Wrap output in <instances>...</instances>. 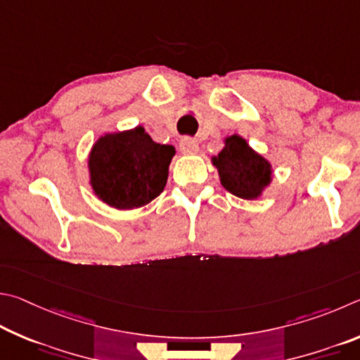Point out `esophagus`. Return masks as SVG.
<instances>
[{
    "label": "esophagus",
    "instance_id": "obj_1",
    "mask_svg": "<svg viewBox=\"0 0 360 360\" xmlns=\"http://www.w3.org/2000/svg\"><path fill=\"white\" fill-rule=\"evenodd\" d=\"M198 150H199L198 142L194 141V139L184 137V139H181V141H180V151H181V153H185V155H194V153H198Z\"/></svg>",
    "mask_w": 360,
    "mask_h": 360
}]
</instances>
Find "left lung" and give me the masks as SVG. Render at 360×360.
<instances>
[{
    "instance_id": "left-lung-1",
    "label": "left lung",
    "mask_w": 360,
    "mask_h": 360,
    "mask_svg": "<svg viewBox=\"0 0 360 360\" xmlns=\"http://www.w3.org/2000/svg\"><path fill=\"white\" fill-rule=\"evenodd\" d=\"M212 162L218 169L221 185L237 198L257 199L272 181L270 162L237 134L224 139V148L212 158Z\"/></svg>"
}]
</instances>
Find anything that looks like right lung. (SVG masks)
Returning <instances> with one entry per match:
<instances>
[{"label":"right lung","mask_w":360,"mask_h":360,"mask_svg":"<svg viewBox=\"0 0 360 360\" xmlns=\"http://www.w3.org/2000/svg\"><path fill=\"white\" fill-rule=\"evenodd\" d=\"M174 155L172 145L153 142L142 126L104 134L88 156L90 185L113 209H139L162 193Z\"/></svg>","instance_id":"obj_1"}]
</instances>
